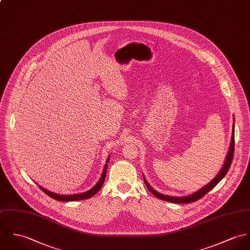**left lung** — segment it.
<instances>
[{
  "label": "left lung",
  "instance_id": "1",
  "mask_svg": "<svg viewBox=\"0 0 250 250\" xmlns=\"http://www.w3.org/2000/svg\"><path fill=\"white\" fill-rule=\"evenodd\" d=\"M233 136L231 138V144H230V148H229V151H228V154H227V159H226V162H225V165L223 166L222 170L220 171V173L215 177V179L213 181L209 182L207 185H205V187H203L202 189H200L199 191H197L196 193L192 194V195H189L187 197H171V196H165V195H162V194H159L157 191H155L148 183L146 182V180L144 179V182L147 186V188L150 190V192L156 196L157 198H159L162 201H166V202H170V203H175V204H189V203H193V202H196L200 199H202L205 195H206L211 189H213L219 182H221L225 176L227 175L229 168H230V165L232 163V159H233V156H234V147H235V140H234V126H233Z\"/></svg>",
  "mask_w": 250,
  "mask_h": 250
}]
</instances>
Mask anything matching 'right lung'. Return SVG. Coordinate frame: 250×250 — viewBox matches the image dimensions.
I'll return each mask as SVG.
<instances>
[{"mask_svg": "<svg viewBox=\"0 0 250 250\" xmlns=\"http://www.w3.org/2000/svg\"><path fill=\"white\" fill-rule=\"evenodd\" d=\"M110 158L107 159V162H109ZM107 167H108V164L105 165L104 167V171L102 173V176L99 180V182H97V184L92 187L91 190L85 192V193H81V194H76V195H59V194H55V193H52V192H49L47 190H45V188L41 187L40 186V189L46 194L47 196H49L50 198L56 200V201H60V202H74V201H81V200H87V199H90L92 196H94L99 190L100 188L102 187L103 183L105 182V177H106V172H107Z\"/></svg>", "mask_w": 250, "mask_h": 250, "instance_id": "1", "label": "right lung"}]
</instances>
